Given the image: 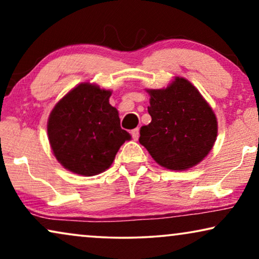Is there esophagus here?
Here are the masks:
<instances>
[{
  "mask_svg": "<svg viewBox=\"0 0 259 259\" xmlns=\"http://www.w3.org/2000/svg\"><path fill=\"white\" fill-rule=\"evenodd\" d=\"M131 134H132L134 140H138V139H139V128L132 130V131H131Z\"/></svg>",
  "mask_w": 259,
  "mask_h": 259,
  "instance_id": "esophagus-1",
  "label": "esophagus"
}]
</instances>
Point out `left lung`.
<instances>
[{
    "mask_svg": "<svg viewBox=\"0 0 259 259\" xmlns=\"http://www.w3.org/2000/svg\"><path fill=\"white\" fill-rule=\"evenodd\" d=\"M152 121L140 128L139 143L155 162L172 171H185L203 160L217 139L213 109L199 91L176 76L166 88L146 90Z\"/></svg>",
    "mask_w": 259,
    "mask_h": 259,
    "instance_id": "obj_1",
    "label": "left lung"
}]
</instances>
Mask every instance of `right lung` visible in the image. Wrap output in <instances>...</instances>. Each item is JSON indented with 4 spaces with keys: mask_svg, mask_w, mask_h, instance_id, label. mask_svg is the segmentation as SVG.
I'll return each mask as SVG.
<instances>
[{
    "mask_svg": "<svg viewBox=\"0 0 259 259\" xmlns=\"http://www.w3.org/2000/svg\"><path fill=\"white\" fill-rule=\"evenodd\" d=\"M112 92L82 82L52 109L48 140L56 160L75 175L92 177L106 171L131 134L120 127L118 109L109 104Z\"/></svg>",
    "mask_w": 259,
    "mask_h": 259,
    "instance_id": "right-lung-1",
    "label": "right lung"
}]
</instances>
